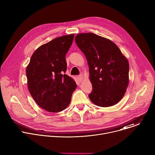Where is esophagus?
Instances as JSON below:
<instances>
[{"label": "esophagus", "instance_id": "obj_1", "mask_svg": "<svg viewBox=\"0 0 155 155\" xmlns=\"http://www.w3.org/2000/svg\"><path fill=\"white\" fill-rule=\"evenodd\" d=\"M77 79H78V80L80 82H81L82 80H83V75H80L79 76L77 77Z\"/></svg>", "mask_w": 155, "mask_h": 155}]
</instances>
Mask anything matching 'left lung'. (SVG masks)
Instances as JSON below:
<instances>
[{
	"instance_id": "8db88e82",
	"label": "left lung",
	"mask_w": 155,
	"mask_h": 155,
	"mask_svg": "<svg viewBox=\"0 0 155 155\" xmlns=\"http://www.w3.org/2000/svg\"><path fill=\"white\" fill-rule=\"evenodd\" d=\"M75 40L89 66L93 85L89 98L102 107L117 104L124 96L129 83L127 59L115 43L95 34H78Z\"/></svg>"
}]
</instances>
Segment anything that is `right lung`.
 I'll list each match as a JSON object with an SVG mask.
<instances>
[{
	"label": "right lung",
	"mask_w": 155,
	"mask_h": 155,
	"mask_svg": "<svg viewBox=\"0 0 155 155\" xmlns=\"http://www.w3.org/2000/svg\"><path fill=\"white\" fill-rule=\"evenodd\" d=\"M74 34L56 38L38 47L26 68L29 92L35 102L46 111L56 113L69 105L75 81L65 74V54Z\"/></svg>",
	"instance_id": "right-lung-1"
}]
</instances>
